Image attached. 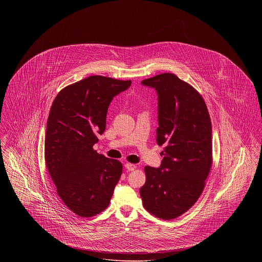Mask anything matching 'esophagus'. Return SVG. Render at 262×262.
<instances>
[{"mask_svg":"<svg viewBox=\"0 0 262 262\" xmlns=\"http://www.w3.org/2000/svg\"><path fill=\"white\" fill-rule=\"evenodd\" d=\"M125 167L127 171H134L137 168V166L135 164H132V163H126V164H125Z\"/></svg>","mask_w":262,"mask_h":262,"instance_id":"1","label":"esophagus"}]
</instances>
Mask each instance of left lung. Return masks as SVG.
Instances as JSON below:
<instances>
[{"mask_svg":"<svg viewBox=\"0 0 262 262\" xmlns=\"http://www.w3.org/2000/svg\"><path fill=\"white\" fill-rule=\"evenodd\" d=\"M158 93L157 142L164 145L160 168H144L139 192L144 208L163 220L187 212L200 199L211 169L212 125L200 92L170 73L141 81Z\"/></svg>","mask_w":262,"mask_h":262,"instance_id":"obj_1","label":"left lung"}]
</instances>
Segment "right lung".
Wrapping results in <instances>:
<instances>
[{
  "label": "right lung",
  "instance_id": "right-lung-1",
  "mask_svg": "<svg viewBox=\"0 0 262 262\" xmlns=\"http://www.w3.org/2000/svg\"><path fill=\"white\" fill-rule=\"evenodd\" d=\"M132 80L91 75L58 93L51 106L45 136V162L68 208L88 218L104 211L123 172L119 160L93 149L106 128L114 96Z\"/></svg>",
  "mask_w": 262,
  "mask_h": 262
}]
</instances>
